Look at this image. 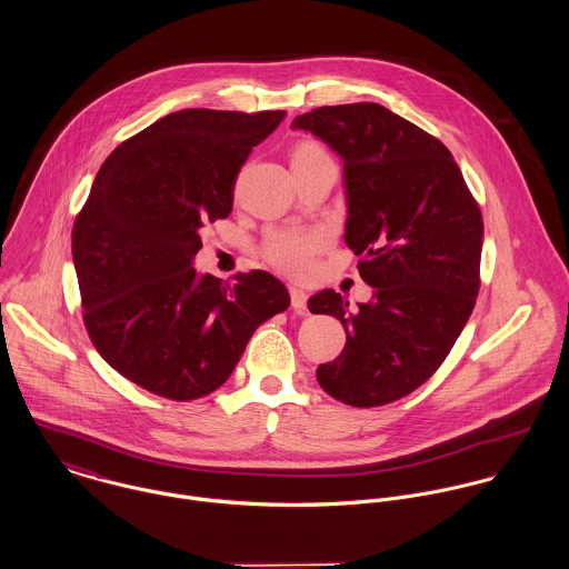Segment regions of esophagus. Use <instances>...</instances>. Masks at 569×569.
<instances>
[{
  "instance_id": "1",
  "label": "esophagus",
  "mask_w": 569,
  "mask_h": 569,
  "mask_svg": "<svg viewBox=\"0 0 569 569\" xmlns=\"http://www.w3.org/2000/svg\"><path fill=\"white\" fill-rule=\"evenodd\" d=\"M290 299H292V308H295V312H297V315H306V303H308V295H306V290H301V288L292 286V288H290Z\"/></svg>"
}]
</instances>
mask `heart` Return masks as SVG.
<instances>
[{"label":"heart","mask_w":569,"mask_h":569,"mask_svg":"<svg viewBox=\"0 0 569 569\" xmlns=\"http://www.w3.org/2000/svg\"><path fill=\"white\" fill-rule=\"evenodd\" d=\"M327 157V152L316 143H299L292 152V161H310ZM329 242V236L322 229H279L272 231L263 242L266 259L290 274H306Z\"/></svg>","instance_id":"b5f03b06"}]
</instances>
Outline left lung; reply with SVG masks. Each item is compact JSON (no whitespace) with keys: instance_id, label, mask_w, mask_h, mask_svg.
<instances>
[{"instance_id":"1","label":"left lung","mask_w":569,"mask_h":569,"mask_svg":"<svg viewBox=\"0 0 569 569\" xmlns=\"http://www.w3.org/2000/svg\"><path fill=\"white\" fill-rule=\"evenodd\" d=\"M345 163V242L360 254L369 303L336 290L308 301L340 318L342 353L316 379L333 399L373 408L397 401L442 365L480 290L482 213L441 141L376 102L320 107L295 118Z\"/></svg>"}]
</instances>
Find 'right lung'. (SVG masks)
<instances>
[{"label":"right lung","instance_id":"add662e5","mask_svg":"<svg viewBox=\"0 0 569 569\" xmlns=\"http://www.w3.org/2000/svg\"><path fill=\"white\" fill-rule=\"evenodd\" d=\"M286 111L170 113L102 163L71 231L82 318L98 353L174 401L220 388L254 329L290 306L263 270L229 286L191 266L200 229L227 218L253 146Z\"/></svg>","mask_w":569,"mask_h":569}]
</instances>
